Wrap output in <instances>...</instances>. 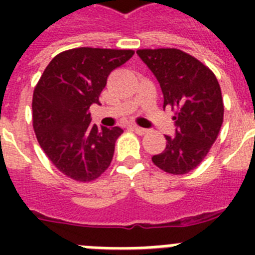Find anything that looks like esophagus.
<instances>
[{
  "mask_svg": "<svg viewBox=\"0 0 255 255\" xmlns=\"http://www.w3.org/2000/svg\"><path fill=\"white\" fill-rule=\"evenodd\" d=\"M132 129L136 132V133H139V135H144L147 129L145 128H141V127H137V126H132Z\"/></svg>",
  "mask_w": 255,
  "mask_h": 255,
  "instance_id": "esophagus-1",
  "label": "esophagus"
}]
</instances>
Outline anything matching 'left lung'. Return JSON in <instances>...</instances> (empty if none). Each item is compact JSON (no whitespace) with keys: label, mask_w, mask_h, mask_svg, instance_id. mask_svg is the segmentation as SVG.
<instances>
[{"label":"left lung","mask_w":255,"mask_h":255,"mask_svg":"<svg viewBox=\"0 0 255 255\" xmlns=\"http://www.w3.org/2000/svg\"><path fill=\"white\" fill-rule=\"evenodd\" d=\"M136 54L159 81L164 108H177L176 132L152 157L156 167L185 174L205 159L221 129L224 102L216 75L205 65L177 49H143Z\"/></svg>","instance_id":"left-lung-1"}]
</instances>
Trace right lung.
Listing matches in <instances>:
<instances>
[{
    "mask_svg": "<svg viewBox=\"0 0 255 255\" xmlns=\"http://www.w3.org/2000/svg\"><path fill=\"white\" fill-rule=\"evenodd\" d=\"M132 50L79 47L58 54L42 74L33 94V127L50 161L67 177L92 181L110 167L120 127L91 124L92 104L112 70L124 65Z\"/></svg>",
    "mask_w": 255,
    "mask_h": 255,
    "instance_id": "right-lung-1",
    "label": "right lung"
}]
</instances>
